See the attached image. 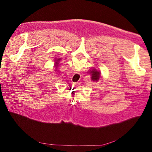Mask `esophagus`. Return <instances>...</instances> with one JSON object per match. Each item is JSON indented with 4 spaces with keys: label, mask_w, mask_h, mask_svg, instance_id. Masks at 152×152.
<instances>
[{
    "label": "esophagus",
    "mask_w": 152,
    "mask_h": 152,
    "mask_svg": "<svg viewBox=\"0 0 152 152\" xmlns=\"http://www.w3.org/2000/svg\"><path fill=\"white\" fill-rule=\"evenodd\" d=\"M79 70H74V71H73V73H79Z\"/></svg>",
    "instance_id": "34e87169"
}]
</instances>
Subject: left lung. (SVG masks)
<instances>
[{"label":"left lung","mask_w":152,"mask_h":152,"mask_svg":"<svg viewBox=\"0 0 152 152\" xmlns=\"http://www.w3.org/2000/svg\"><path fill=\"white\" fill-rule=\"evenodd\" d=\"M61 60V58H55V64L54 65L56 66V68H58L59 66V62Z\"/></svg>","instance_id":"obj_1"}]
</instances>
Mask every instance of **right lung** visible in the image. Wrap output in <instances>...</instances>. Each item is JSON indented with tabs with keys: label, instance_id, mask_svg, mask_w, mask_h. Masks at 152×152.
Returning a JSON list of instances; mask_svg holds the SVG:
<instances>
[{
	"label": "right lung",
	"instance_id": "1",
	"mask_svg": "<svg viewBox=\"0 0 152 152\" xmlns=\"http://www.w3.org/2000/svg\"><path fill=\"white\" fill-rule=\"evenodd\" d=\"M91 75V79L93 81H98L101 75V72L98 68H93L87 72Z\"/></svg>",
	"mask_w": 152,
	"mask_h": 152
}]
</instances>
